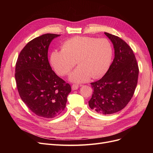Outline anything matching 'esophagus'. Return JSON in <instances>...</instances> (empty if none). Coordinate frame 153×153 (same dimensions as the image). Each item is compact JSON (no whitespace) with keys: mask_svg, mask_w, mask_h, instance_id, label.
<instances>
[{"mask_svg":"<svg viewBox=\"0 0 153 153\" xmlns=\"http://www.w3.org/2000/svg\"><path fill=\"white\" fill-rule=\"evenodd\" d=\"M72 90H77L78 89V87H79V85L78 84H73L72 85Z\"/></svg>","mask_w":153,"mask_h":153,"instance_id":"esophagus-1","label":"esophagus"}]
</instances>
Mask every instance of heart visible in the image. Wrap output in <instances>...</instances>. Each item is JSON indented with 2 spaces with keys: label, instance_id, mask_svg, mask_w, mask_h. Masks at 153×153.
<instances>
[{
  "label": "heart",
  "instance_id": "obj_1",
  "mask_svg": "<svg viewBox=\"0 0 153 153\" xmlns=\"http://www.w3.org/2000/svg\"><path fill=\"white\" fill-rule=\"evenodd\" d=\"M113 58V48L106 39L76 36L64 42L61 50L51 54L50 62L58 74L66 75L78 66L69 76L75 82H82L92 78H99L107 72Z\"/></svg>",
  "mask_w": 153,
  "mask_h": 153
}]
</instances>
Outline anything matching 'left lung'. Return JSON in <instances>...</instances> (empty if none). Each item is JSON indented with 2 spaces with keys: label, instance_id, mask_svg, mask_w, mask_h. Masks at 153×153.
Instances as JSON below:
<instances>
[{
  "label": "left lung",
  "instance_id": "1",
  "mask_svg": "<svg viewBox=\"0 0 153 153\" xmlns=\"http://www.w3.org/2000/svg\"><path fill=\"white\" fill-rule=\"evenodd\" d=\"M105 34L113 43L115 57L105 75L91 83L94 91L89 105L96 112L106 115L119 112L129 102L137 85L139 69L131 47L117 36Z\"/></svg>",
  "mask_w": 153,
  "mask_h": 153
}]
</instances>
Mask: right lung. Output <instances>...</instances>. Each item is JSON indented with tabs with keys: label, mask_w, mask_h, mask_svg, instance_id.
Instances as JSON below:
<instances>
[{
	"label": "right lung",
	"mask_w": 153,
	"mask_h": 153,
	"mask_svg": "<svg viewBox=\"0 0 153 153\" xmlns=\"http://www.w3.org/2000/svg\"><path fill=\"white\" fill-rule=\"evenodd\" d=\"M59 36L45 34L31 40L22 50L16 63L15 80L20 98L41 117L53 118L61 114L71 91L48 62L49 45Z\"/></svg>",
	"instance_id": "1"
}]
</instances>
